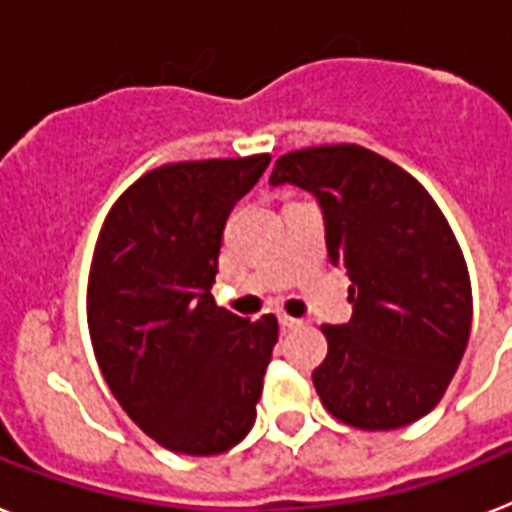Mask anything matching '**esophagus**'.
<instances>
[{
  "label": "esophagus",
  "instance_id": "1",
  "mask_svg": "<svg viewBox=\"0 0 512 512\" xmlns=\"http://www.w3.org/2000/svg\"><path fill=\"white\" fill-rule=\"evenodd\" d=\"M278 322H281V328H289V330L302 328L304 325V320H296V317H289V315H278Z\"/></svg>",
  "mask_w": 512,
  "mask_h": 512
}]
</instances>
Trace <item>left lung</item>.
<instances>
[{"mask_svg":"<svg viewBox=\"0 0 512 512\" xmlns=\"http://www.w3.org/2000/svg\"><path fill=\"white\" fill-rule=\"evenodd\" d=\"M273 187L320 205L333 265L349 270L354 315L325 325L312 372L322 406L359 429H398L435 409L471 330V281L448 221L414 176L359 145L296 150Z\"/></svg>","mask_w":512,"mask_h":512,"instance_id":"1","label":"left lung"}]
</instances>
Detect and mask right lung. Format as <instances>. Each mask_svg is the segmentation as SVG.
<instances>
[{"instance_id": "obj_1", "label": "right lung", "mask_w": 512, "mask_h": 512, "mask_svg": "<svg viewBox=\"0 0 512 512\" xmlns=\"http://www.w3.org/2000/svg\"><path fill=\"white\" fill-rule=\"evenodd\" d=\"M270 156L169 163L111 208L88 283L103 380L163 448L216 455L255 424L278 322L221 309L210 294L226 218Z\"/></svg>"}]
</instances>
